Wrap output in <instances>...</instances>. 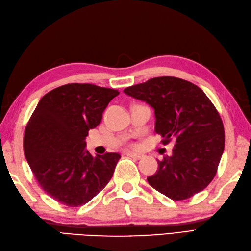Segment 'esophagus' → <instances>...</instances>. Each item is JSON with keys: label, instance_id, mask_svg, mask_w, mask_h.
<instances>
[{"label": "esophagus", "instance_id": "1", "mask_svg": "<svg viewBox=\"0 0 251 251\" xmlns=\"http://www.w3.org/2000/svg\"><path fill=\"white\" fill-rule=\"evenodd\" d=\"M127 156L130 157V158L137 159V160H139V159H141V158H144V154L136 153V152H127Z\"/></svg>", "mask_w": 251, "mask_h": 251}]
</instances>
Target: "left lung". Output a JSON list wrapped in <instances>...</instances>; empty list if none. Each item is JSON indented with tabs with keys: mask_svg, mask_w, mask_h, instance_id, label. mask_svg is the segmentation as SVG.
I'll return each instance as SVG.
<instances>
[{
	"mask_svg": "<svg viewBox=\"0 0 251 251\" xmlns=\"http://www.w3.org/2000/svg\"><path fill=\"white\" fill-rule=\"evenodd\" d=\"M153 108L154 131L163 144L175 139L171 157L158 160L148 183L175 201L189 199L211 183L225 147V131L215 106L189 81L158 76L124 90Z\"/></svg>",
	"mask_w": 251,
	"mask_h": 251,
	"instance_id": "left-lung-1",
	"label": "left lung"
}]
</instances>
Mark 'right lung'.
<instances>
[{
	"label": "right lung",
	"mask_w": 251,
	"mask_h": 251,
	"mask_svg": "<svg viewBox=\"0 0 251 251\" xmlns=\"http://www.w3.org/2000/svg\"><path fill=\"white\" fill-rule=\"evenodd\" d=\"M120 92L90 83H70L40 99L24 135V153L36 180L49 197L70 207L91 201L112 179L121 156H92L88 131Z\"/></svg>",
	"instance_id": "1"
}]
</instances>
